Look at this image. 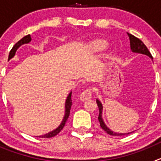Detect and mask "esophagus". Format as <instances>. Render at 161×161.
<instances>
[{
  "instance_id": "obj_1",
  "label": "esophagus",
  "mask_w": 161,
  "mask_h": 161,
  "mask_svg": "<svg viewBox=\"0 0 161 161\" xmlns=\"http://www.w3.org/2000/svg\"><path fill=\"white\" fill-rule=\"evenodd\" d=\"M91 97H92V89L91 88H87L80 94V99L81 101L89 100Z\"/></svg>"
}]
</instances>
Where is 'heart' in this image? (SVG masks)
I'll return each instance as SVG.
<instances>
[{
	"label": "heart",
	"mask_w": 161,
	"mask_h": 161,
	"mask_svg": "<svg viewBox=\"0 0 161 161\" xmlns=\"http://www.w3.org/2000/svg\"><path fill=\"white\" fill-rule=\"evenodd\" d=\"M103 47H104L103 42H100V43H98V48H102Z\"/></svg>",
	"instance_id": "1"
}]
</instances>
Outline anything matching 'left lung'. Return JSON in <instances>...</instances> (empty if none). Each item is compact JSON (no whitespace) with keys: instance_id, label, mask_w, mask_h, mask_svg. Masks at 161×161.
I'll use <instances>...</instances> for the list:
<instances>
[{"instance_id":"1","label":"left lung","mask_w":161,"mask_h":161,"mask_svg":"<svg viewBox=\"0 0 161 161\" xmlns=\"http://www.w3.org/2000/svg\"><path fill=\"white\" fill-rule=\"evenodd\" d=\"M129 38H130V49L133 52H136V53H141L143 54V55H148L149 57L153 58L152 56V54L150 53V52L148 51L147 47L145 46V44L142 42L139 38H136V36L130 35V34H128ZM97 104L98 109H99V115H98V120H99V123H100V126L102 129H103L105 131L107 134L110 135V136H124V135H128L129 133L126 134H119V133H114L112 130H109L107 126L105 125L103 120H102V103L98 100L96 101Z\"/></svg>"}]
</instances>
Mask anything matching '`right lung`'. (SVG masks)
I'll return each instance as SVG.
<instances>
[{
    "mask_svg": "<svg viewBox=\"0 0 161 161\" xmlns=\"http://www.w3.org/2000/svg\"><path fill=\"white\" fill-rule=\"evenodd\" d=\"M31 37L30 35L23 37L22 39H20V40L18 41V42H17V43L15 44L14 47H13V48L11 49L10 52H9V55H8V59H10L11 58L14 57V55H15V52H16L17 49H18V48L21 45H22V44H25V43H28L29 42H31ZM72 93H69V95L68 96V98H67V100H66V103H65V115H64V119H63V121H62L61 124L59 125V127L55 129V130H52V132L46 134V135H44V136H39V137H41V138L54 137V136H55L56 135H58V134H59V132L62 130V129L64 128V126H65V123H66V122H67V119H68L69 114H70V109H71V106H72Z\"/></svg>",
    "mask_w": 161,
    "mask_h": 161,
    "instance_id": "obj_1",
    "label": "right lung"
}]
</instances>
